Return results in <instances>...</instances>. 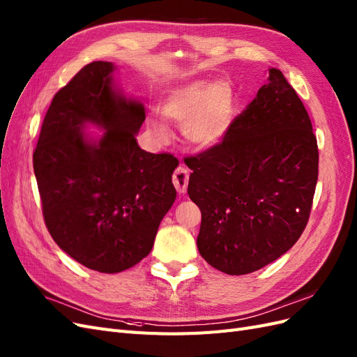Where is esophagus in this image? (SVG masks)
Masks as SVG:
<instances>
[{
  "instance_id": "1",
  "label": "esophagus",
  "mask_w": 357,
  "mask_h": 357,
  "mask_svg": "<svg viewBox=\"0 0 357 357\" xmlns=\"http://www.w3.org/2000/svg\"><path fill=\"white\" fill-rule=\"evenodd\" d=\"M172 183L177 189L178 193H185L188 190V183H189V171L183 165L177 167V169L172 174Z\"/></svg>"
}]
</instances>
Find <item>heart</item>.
Segmentation results:
<instances>
[{"instance_id":"1","label":"heart","mask_w":357,"mask_h":357,"mask_svg":"<svg viewBox=\"0 0 357 357\" xmlns=\"http://www.w3.org/2000/svg\"><path fill=\"white\" fill-rule=\"evenodd\" d=\"M235 113V93L226 82H195L172 92L162 104V114L172 122L183 123L181 131L188 142L198 147H210L222 142ZM152 132L165 139L168 126L149 119Z\"/></svg>"}]
</instances>
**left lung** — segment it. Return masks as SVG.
I'll return each mask as SVG.
<instances>
[{
  "label": "left lung",
  "mask_w": 357,
  "mask_h": 357,
  "mask_svg": "<svg viewBox=\"0 0 357 357\" xmlns=\"http://www.w3.org/2000/svg\"><path fill=\"white\" fill-rule=\"evenodd\" d=\"M186 165L188 193L202 214L198 250L229 275L257 271L304 232L319 176L317 139L283 73L231 123L223 142Z\"/></svg>",
  "instance_id": "1"
}]
</instances>
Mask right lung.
Listing matches in <instances>:
<instances>
[{"instance_id": "1", "label": "right lung", "mask_w": 357, "mask_h": 357, "mask_svg": "<svg viewBox=\"0 0 357 357\" xmlns=\"http://www.w3.org/2000/svg\"><path fill=\"white\" fill-rule=\"evenodd\" d=\"M113 62L84 66L53 96L32 159L55 243L93 271L114 274L152 250L174 204L178 160L139 149L146 112L114 82ZM103 132L93 137L91 126Z\"/></svg>"}]
</instances>
